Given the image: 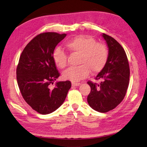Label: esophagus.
Instances as JSON below:
<instances>
[{"label":"esophagus","instance_id":"1","mask_svg":"<svg viewBox=\"0 0 147 147\" xmlns=\"http://www.w3.org/2000/svg\"><path fill=\"white\" fill-rule=\"evenodd\" d=\"M71 85H72V86H79L80 85V83H71Z\"/></svg>","mask_w":147,"mask_h":147}]
</instances>
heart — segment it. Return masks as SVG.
Returning a JSON list of instances; mask_svg holds the SVG:
<instances>
[{
    "label": "heart",
    "instance_id": "obj_1",
    "mask_svg": "<svg viewBox=\"0 0 147 147\" xmlns=\"http://www.w3.org/2000/svg\"><path fill=\"white\" fill-rule=\"evenodd\" d=\"M66 47L71 53L79 55L77 68H69L62 73L65 80L78 82L85 78L89 71L92 74L100 72L105 66L108 59L106 46L89 36L80 35L67 42ZM53 60L58 68L63 69L67 64L66 55L61 48H57L53 53Z\"/></svg>",
    "mask_w": 147,
    "mask_h": 147
}]
</instances>
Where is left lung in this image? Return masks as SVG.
Instances as JSON below:
<instances>
[{"label": "left lung", "mask_w": 147, "mask_h": 147, "mask_svg": "<svg viewBox=\"0 0 147 147\" xmlns=\"http://www.w3.org/2000/svg\"><path fill=\"white\" fill-rule=\"evenodd\" d=\"M108 47V59L96 79L99 84L87 83L90 92L88 104L94 110L105 113L113 109L124 99L129 85V68L128 58L121 44L113 38L102 34Z\"/></svg>", "instance_id": "left-lung-1"}]
</instances>
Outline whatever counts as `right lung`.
I'll return each instance as SVG.
<instances>
[{
    "label": "right lung",
    "mask_w": 147,
    "mask_h": 147,
    "mask_svg": "<svg viewBox=\"0 0 147 147\" xmlns=\"http://www.w3.org/2000/svg\"><path fill=\"white\" fill-rule=\"evenodd\" d=\"M66 34L45 32L38 35L23 49L17 68V81L24 100L36 111L51 113L64 103L71 88L69 81H57L60 74L53 60L57 44Z\"/></svg>",
    "instance_id": "1"
}]
</instances>
